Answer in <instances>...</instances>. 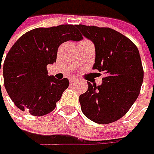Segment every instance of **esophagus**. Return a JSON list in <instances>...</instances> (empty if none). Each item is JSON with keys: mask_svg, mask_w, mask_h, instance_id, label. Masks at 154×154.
<instances>
[{"mask_svg": "<svg viewBox=\"0 0 154 154\" xmlns=\"http://www.w3.org/2000/svg\"><path fill=\"white\" fill-rule=\"evenodd\" d=\"M77 80V79L76 78H71V79H69V81L72 83V82H74V81H76Z\"/></svg>", "mask_w": 154, "mask_h": 154, "instance_id": "34e87169", "label": "esophagus"}]
</instances>
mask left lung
<instances>
[{"label":"left lung","mask_w":154,"mask_h":154,"mask_svg":"<svg viewBox=\"0 0 154 154\" xmlns=\"http://www.w3.org/2000/svg\"><path fill=\"white\" fill-rule=\"evenodd\" d=\"M76 27L95 47L93 69L105 74L100 86L87 82L88 89L79 98L84 115L94 122L107 124L128 112L139 96L143 68L137 47L113 29Z\"/></svg>","instance_id":"left-lung-1"}]
</instances>
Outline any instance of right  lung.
Segmentation results:
<instances>
[{"label":"right lung","mask_w":154,"mask_h":154,"mask_svg":"<svg viewBox=\"0 0 154 154\" xmlns=\"http://www.w3.org/2000/svg\"><path fill=\"white\" fill-rule=\"evenodd\" d=\"M82 39L75 25H61L33 29L16 41L3 63V78L9 97L19 109L45 116L56 108L69 81L49 76L46 67L56 62L62 43Z\"/></svg>","instance_id":"obj_1"}]
</instances>
